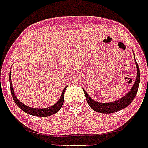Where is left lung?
I'll list each match as a JSON object with an SVG mask.
<instances>
[{
	"label": "left lung",
	"instance_id": "left-lung-1",
	"mask_svg": "<svg viewBox=\"0 0 148 148\" xmlns=\"http://www.w3.org/2000/svg\"><path fill=\"white\" fill-rule=\"evenodd\" d=\"M135 59V58H134ZM135 64L136 66V77L134 85L131 90L128 91V93L123 96L121 99L118 100L114 101L112 102H106V103H101V102L96 101L93 100L90 96L88 95V93L83 89L84 93L86 97V100L90 107L92 110L97 112L103 113V114H110V113H114L116 112L120 111L123 109L128 107L134 99L135 96L137 93L138 88H139V82H140V72H139V68L135 60Z\"/></svg>",
	"mask_w": 148,
	"mask_h": 148
}]
</instances>
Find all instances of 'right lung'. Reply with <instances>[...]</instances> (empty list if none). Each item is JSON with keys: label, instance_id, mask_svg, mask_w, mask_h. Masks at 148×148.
I'll use <instances>...</instances> for the list:
<instances>
[{"label": "right lung", "instance_id": "1", "mask_svg": "<svg viewBox=\"0 0 148 148\" xmlns=\"http://www.w3.org/2000/svg\"><path fill=\"white\" fill-rule=\"evenodd\" d=\"M9 82H10V89L11 93H12V97H13L14 101H15L16 105L20 107L23 111L27 113V114H31V115L36 116V117H42V118L52 115V114L57 113L60 110L62 105H63V101H64L65 90H66V88L68 87V85H66V86L65 87L63 92H62V94L61 96H60V99H59V100L54 105L50 106V107H47V108H32V107H28V106L25 105V104H24L23 103H22V102L17 99L16 95H15L14 90L13 86H12V79H11V71L10 73H9Z\"/></svg>", "mask_w": 148, "mask_h": 148}]
</instances>
